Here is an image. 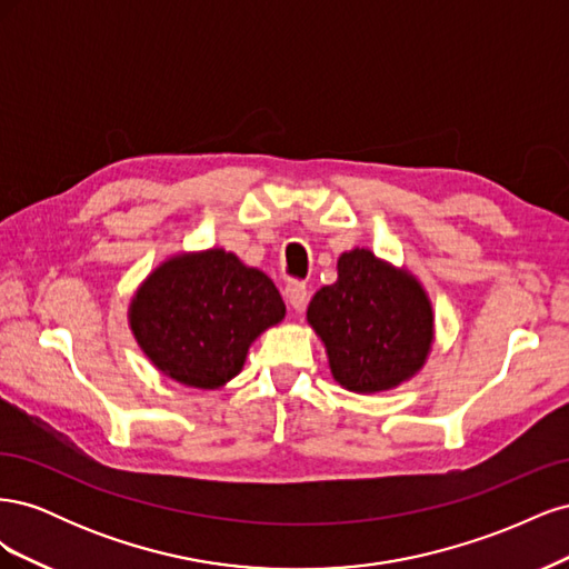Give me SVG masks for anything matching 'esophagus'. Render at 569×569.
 Segmentation results:
<instances>
[{
  "label": "esophagus",
  "mask_w": 569,
  "mask_h": 569,
  "mask_svg": "<svg viewBox=\"0 0 569 569\" xmlns=\"http://www.w3.org/2000/svg\"><path fill=\"white\" fill-rule=\"evenodd\" d=\"M284 299H287V306L291 308V311H303L306 306V299H308V289L303 282H289L284 287Z\"/></svg>",
  "instance_id": "obj_1"
}]
</instances>
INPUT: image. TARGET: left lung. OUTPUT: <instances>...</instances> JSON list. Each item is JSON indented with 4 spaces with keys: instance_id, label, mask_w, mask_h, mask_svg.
I'll return each mask as SVG.
<instances>
[{
    "instance_id": "8db88e82",
    "label": "left lung",
    "mask_w": 569,
    "mask_h": 569,
    "mask_svg": "<svg viewBox=\"0 0 569 569\" xmlns=\"http://www.w3.org/2000/svg\"><path fill=\"white\" fill-rule=\"evenodd\" d=\"M339 278L308 303L335 380L375 393L410 380L432 349L435 316L422 284L368 249L339 256Z\"/></svg>"
}]
</instances>
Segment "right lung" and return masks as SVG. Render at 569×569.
Segmentation results:
<instances>
[{"label":"right lung","mask_w":569,"mask_h":569,"mask_svg":"<svg viewBox=\"0 0 569 569\" xmlns=\"http://www.w3.org/2000/svg\"><path fill=\"white\" fill-rule=\"evenodd\" d=\"M128 318L137 343L170 380L218 389L242 370L251 341L284 318V301L266 272L209 249L153 270Z\"/></svg>","instance_id":"add662e5"}]
</instances>
